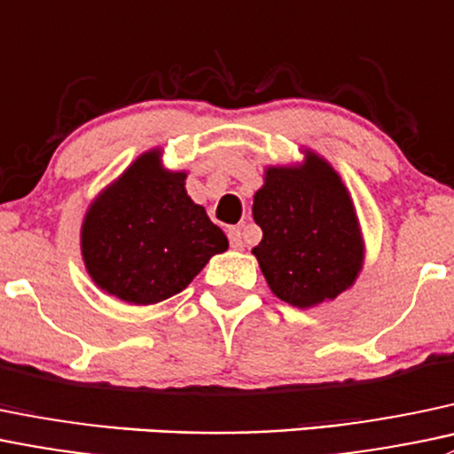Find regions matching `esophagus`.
<instances>
[{
  "mask_svg": "<svg viewBox=\"0 0 454 454\" xmlns=\"http://www.w3.org/2000/svg\"><path fill=\"white\" fill-rule=\"evenodd\" d=\"M228 239H231V246L235 247V250H243L241 228H231V231H228Z\"/></svg>",
  "mask_w": 454,
  "mask_h": 454,
  "instance_id": "esophagus-1",
  "label": "esophagus"
}]
</instances>
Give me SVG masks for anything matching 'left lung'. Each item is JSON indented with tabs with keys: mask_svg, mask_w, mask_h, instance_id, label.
<instances>
[{
	"mask_svg": "<svg viewBox=\"0 0 454 454\" xmlns=\"http://www.w3.org/2000/svg\"><path fill=\"white\" fill-rule=\"evenodd\" d=\"M252 215L263 231L252 252L280 300L309 309L355 283L364 263L359 223L340 176L319 156L267 169Z\"/></svg>",
	"mask_w": 454,
	"mask_h": 454,
	"instance_id": "8db88e82",
	"label": "left lung"
}]
</instances>
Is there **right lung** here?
Wrapping results in <instances>:
<instances>
[{
    "mask_svg": "<svg viewBox=\"0 0 454 454\" xmlns=\"http://www.w3.org/2000/svg\"><path fill=\"white\" fill-rule=\"evenodd\" d=\"M180 171H163L159 152L143 154L90 204L82 256L90 278L130 304L180 294L213 254L228 250L222 228L191 202Z\"/></svg>",
    "mask_w": 454,
    "mask_h": 454,
    "instance_id": "right-lung-1",
    "label": "right lung"
}]
</instances>
